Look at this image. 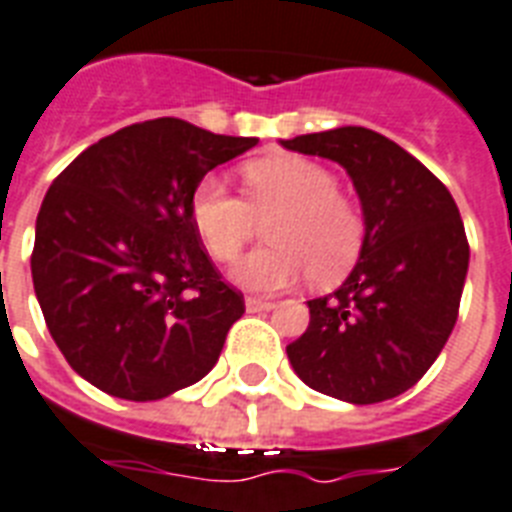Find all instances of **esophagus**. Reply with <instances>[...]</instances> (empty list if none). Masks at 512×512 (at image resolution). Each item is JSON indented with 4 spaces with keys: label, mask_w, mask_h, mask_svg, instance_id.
Here are the masks:
<instances>
[{
    "label": "esophagus",
    "mask_w": 512,
    "mask_h": 512,
    "mask_svg": "<svg viewBox=\"0 0 512 512\" xmlns=\"http://www.w3.org/2000/svg\"><path fill=\"white\" fill-rule=\"evenodd\" d=\"M244 305H247L249 313H263V310H273V307H276V299L247 297V299H244Z\"/></svg>",
    "instance_id": "1"
}]
</instances>
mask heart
<instances>
[{
    "label": "heart",
    "instance_id": "b5f03b06",
    "mask_svg": "<svg viewBox=\"0 0 512 512\" xmlns=\"http://www.w3.org/2000/svg\"><path fill=\"white\" fill-rule=\"evenodd\" d=\"M244 199L220 178L194 186L189 215L199 242L218 263H234L252 242L257 220L268 247L236 265L247 289L273 292L310 273L318 286L342 281L360 257L365 220L355 199L336 189V176L321 162L299 155L260 157L242 168Z\"/></svg>",
    "mask_w": 512,
    "mask_h": 512
}]
</instances>
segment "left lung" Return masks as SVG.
I'll list each match as a JSON object with an SVG mask.
<instances>
[{
    "instance_id": "left-lung-1",
    "label": "left lung",
    "mask_w": 512,
    "mask_h": 512,
    "mask_svg": "<svg viewBox=\"0 0 512 512\" xmlns=\"http://www.w3.org/2000/svg\"><path fill=\"white\" fill-rule=\"evenodd\" d=\"M339 162L365 215L357 265L336 292L310 299V326L286 347L315 392L373 405L429 371L458 321L468 239L455 199L423 162L363 126L281 141Z\"/></svg>"
}]
</instances>
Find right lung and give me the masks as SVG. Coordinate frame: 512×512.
<instances>
[{"label": "right lung", "instance_id": "obj_1", "mask_svg": "<svg viewBox=\"0 0 512 512\" xmlns=\"http://www.w3.org/2000/svg\"><path fill=\"white\" fill-rule=\"evenodd\" d=\"M255 144L144 120L54 178L36 218L33 289L54 344L89 384L149 402L213 371L244 297L199 244L191 191Z\"/></svg>", "mask_w": 512, "mask_h": 512}]
</instances>
